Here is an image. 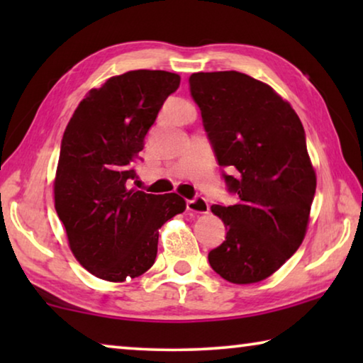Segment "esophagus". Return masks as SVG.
Returning <instances> with one entry per match:
<instances>
[{
    "instance_id": "1",
    "label": "esophagus",
    "mask_w": 363,
    "mask_h": 363,
    "mask_svg": "<svg viewBox=\"0 0 363 363\" xmlns=\"http://www.w3.org/2000/svg\"><path fill=\"white\" fill-rule=\"evenodd\" d=\"M187 210L192 213L203 214L210 210V205H208V201L206 199H203V196H195L192 200H187Z\"/></svg>"
}]
</instances>
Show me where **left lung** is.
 <instances>
[{
    "label": "left lung",
    "mask_w": 363,
    "mask_h": 363,
    "mask_svg": "<svg viewBox=\"0 0 363 363\" xmlns=\"http://www.w3.org/2000/svg\"><path fill=\"white\" fill-rule=\"evenodd\" d=\"M190 96L229 192L230 206L213 205L225 240L208 253L220 277L238 285L272 275L303 243L315 195L306 133L290 104L240 72L192 73Z\"/></svg>",
    "instance_id": "1"
}]
</instances>
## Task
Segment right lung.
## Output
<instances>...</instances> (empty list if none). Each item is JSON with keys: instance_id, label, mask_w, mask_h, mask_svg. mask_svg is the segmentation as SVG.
Here are the masks:
<instances>
[{"instance_id": "obj_1", "label": "right lung", "mask_w": 363, "mask_h": 363, "mask_svg": "<svg viewBox=\"0 0 363 363\" xmlns=\"http://www.w3.org/2000/svg\"><path fill=\"white\" fill-rule=\"evenodd\" d=\"M181 77L133 70L108 78L79 102L60 144L54 203L73 256L96 277L125 281L155 262L158 229L186 210L177 194L131 187L134 163Z\"/></svg>"}]
</instances>
